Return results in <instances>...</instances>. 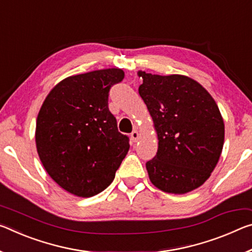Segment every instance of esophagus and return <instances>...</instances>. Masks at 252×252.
Segmentation results:
<instances>
[{"mask_svg":"<svg viewBox=\"0 0 252 252\" xmlns=\"http://www.w3.org/2000/svg\"><path fill=\"white\" fill-rule=\"evenodd\" d=\"M130 138L133 142H137L139 140V138H140V133H139L137 130H133L132 132L130 133Z\"/></svg>","mask_w":252,"mask_h":252,"instance_id":"1","label":"esophagus"}]
</instances>
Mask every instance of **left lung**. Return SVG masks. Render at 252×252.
Here are the masks:
<instances>
[{"label":"left lung","mask_w":252,"mask_h":252,"mask_svg":"<svg viewBox=\"0 0 252 252\" xmlns=\"http://www.w3.org/2000/svg\"><path fill=\"white\" fill-rule=\"evenodd\" d=\"M143 102L154 122L158 151L146 163L150 182L165 193L186 194L214 170L224 143V122L214 98L189 76L139 71Z\"/></svg>","instance_id":"8db88e82"}]
</instances>
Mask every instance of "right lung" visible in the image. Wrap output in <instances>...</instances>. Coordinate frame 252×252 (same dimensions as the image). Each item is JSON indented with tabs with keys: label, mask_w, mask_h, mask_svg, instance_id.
<instances>
[{
	"label": "right lung",
	"mask_w": 252,
	"mask_h": 252,
	"mask_svg": "<svg viewBox=\"0 0 252 252\" xmlns=\"http://www.w3.org/2000/svg\"><path fill=\"white\" fill-rule=\"evenodd\" d=\"M121 68L69 76L43 101L35 125V146L48 175L68 193L92 197L104 190L129 151L109 110L112 85Z\"/></svg>",
	"instance_id": "add662e5"
}]
</instances>
